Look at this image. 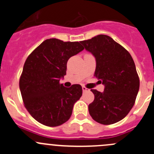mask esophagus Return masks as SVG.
Segmentation results:
<instances>
[{
	"instance_id": "1",
	"label": "esophagus",
	"mask_w": 154,
	"mask_h": 154,
	"mask_svg": "<svg viewBox=\"0 0 154 154\" xmlns=\"http://www.w3.org/2000/svg\"><path fill=\"white\" fill-rule=\"evenodd\" d=\"M82 91H83L84 92H89V89H87V88H85V86H82Z\"/></svg>"
}]
</instances>
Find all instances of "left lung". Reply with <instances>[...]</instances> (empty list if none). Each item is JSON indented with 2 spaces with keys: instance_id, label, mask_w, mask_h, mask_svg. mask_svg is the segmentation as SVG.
I'll return each instance as SVG.
<instances>
[{
  "instance_id": "left-lung-1",
  "label": "left lung",
  "mask_w": 154,
  "mask_h": 154,
  "mask_svg": "<svg viewBox=\"0 0 154 154\" xmlns=\"http://www.w3.org/2000/svg\"><path fill=\"white\" fill-rule=\"evenodd\" d=\"M80 42L96 58L94 75L105 85L103 92L91 89L95 99L89 105V114L101 124L117 123L133 108L140 88L133 58L108 35H99Z\"/></svg>"
}]
</instances>
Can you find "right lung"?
<instances>
[{
	"label": "right lung",
	"mask_w": 154,
	"mask_h": 154,
	"mask_svg": "<svg viewBox=\"0 0 154 154\" xmlns=\"http://www.w3.org/2000/svg\"><path fill=\"white\" fill-rule=\"evenodd\" d=\"M83 49L78 42L50 38L27 58L19 87L25 108L42 124L58 126L71 117L82 89L79 84L66 88L59 81L66 75L68 60Z\"/></svg>",
	"instance_id": "add662e5"
}]
</instances>
